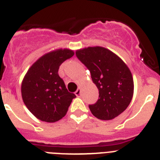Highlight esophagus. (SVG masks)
<instances>
[{"mask_svg":"<svg viewBox=\"0 0 160 160\" xmlns=\"http://www.w3.org/2000/svg\"><path fill=\"white\" fill-rule=\"evenodd\" d=\"M80 92H81V88H78V89H77V90L76 91V92H75V95L77 96H80Z\"/></svg>","mask_w":160,"mask_h":160,"instance_id":"esophagus-1","label":"esophagus"}]
</instances>
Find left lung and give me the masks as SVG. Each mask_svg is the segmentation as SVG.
I'll list each match as a JSON object with an SVG mask.
<instances>
[{
  "label": "left lung",
  "mask_w": 160,
  "mask_h": 160,
  "mask_svg": "<svg viewBox=\"0 0 160 160\" xmlns=\"http://www.w3.org/2000/svg\"><path fill=\"white\" fill-rule=\"evenodd\" d=\"M77 58L91 72L99 90V99L89 109L94 116L110 120L120 115L132 101L134 92L132 75L127 64L108 48L96 46L78 49Z\"/></svg>",
  "instance_id": "1"
}]
</instances>
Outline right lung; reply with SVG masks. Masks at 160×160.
Instances as JSON below:
<instances>
[{
	"instance_id": "add662e5",
	"label": "right lung",
	"mask_w": 160,
	"mask_h": 160,
	"mask_svg": "<svg viewBox=\"0 0 160 160\" xmlns=\"http://www.w3.org/2000/svg\"><path fill=\"white\" fill-rule=\"evenodd\" d=\"M74 55L68 48L46 53L34 63L21 83V96L27 108L37 119L54 123L67 113L74 93L69 92L58 74L60 64Z\"/></svg>"
}]
</instances>
